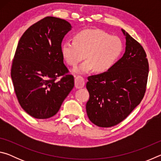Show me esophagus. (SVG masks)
<instances>
[{"instance_id": "obj_1", "label": "esophagus", "mask_w": 161, "mask_h": 161, "mask_svg": "<svg viewBox=\"0 0 161 161\" xmlns=\"http://www.w3.org/2000/svg\"><path fill=\"white\" fill-rule=\"evenodd\" d=\"M75 81V86L76 88L77 89L82 88V87L84 86V84H85V80H84V78L80 75L76 76Z\"/></svg>"}]
</instances>
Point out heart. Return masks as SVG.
Masks as SVG:
<instances>
[{
    "label": "heart",
    "mask_w": 161,
    "mask_h": 161,
    "mask_svg": "<svg viewBox=\"0 0 161 161\" xmlns=\"http://www.w3.org/2000/svg\"><path fill=\"white\" fill-rule=\"evenodd\" d=\"M124 45L118 36L110 35L99 29H86L75 35L74 41L62 43L61 51L67 63L75 67L87 59L78 67L77 72H107L111 68L123 52Z\"/></svg>",
    "instance_id": "heart-1"
}]
</instances>
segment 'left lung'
<instances>
[{
    "label": "left lung",
    "instance_id": "left-lung-1",
    "mask_svg": "<svg viewBox=\"0 0 161 161\" xmlns=\"http://www.w3.org/2000/svg\"><path fill=\"white\" fill-rule=\"evenodd\" d=\"M126 51L107 72L88 77L86 114L94 124L111 127L121 123L145 95L149 65L139 42L124 30Z\"/></svg>",
    "mask_w": 161,
    "mask_h": 161
}]
</instances>
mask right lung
I'll list each match as a JSON object with an SVG mask.
<instances>
[{"mask_svg": "<svg viewBox=\"0 0 161 161\" xmlns=\"http://www.w3.org/2000/svg\"><path fill=\"white\" fill-rule=\"evenodd\" d=\"M71 28L67 20L48 16L30 27L18 42L11 78L21 107L35 119L55 115L74 87L61 51Z\"/></svg>", "mask_w": 161, "mask_h": 161, "instance_id": "add662e5", "label": "right lung"}]
</instances>
